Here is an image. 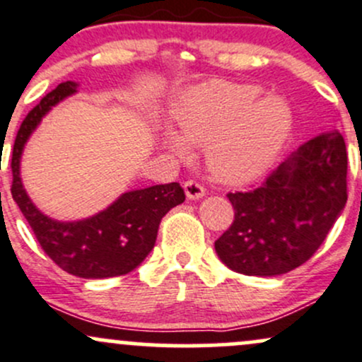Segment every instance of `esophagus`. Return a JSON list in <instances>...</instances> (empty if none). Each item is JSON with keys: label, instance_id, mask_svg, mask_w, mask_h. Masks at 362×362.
I'll list each match as a JSON object with an SVG mask.
<instances>
[{"label": "esophagus", "instance_id": "34e87169", "mask_svg": "<svg viewBox=\"0 0 362 362\" xmlns=\"http://www.w3.org/2000/svg\"><path fill=\"white\" fill-rule=\"evenodd\" d=\"M184 191H185V196H187V199H201V197L204 196V187L203 185H199L197 182H185L184 184Z\"/></svg>", "mask_w": 362, "mask_h": 362}]
</instances>
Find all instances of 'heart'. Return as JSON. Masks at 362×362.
<instances>
[{
    "label": "heart",
    "mask_w": 362,
    "mask_h": 362,
    "mask_svg": "<svg viewBox=\"0 0 362 362\" xmlns=\"http://www.w3.org/2000/svg\"><path fill=\"white\" fill-rule=\"evenodd\" d=\"M257 85L211 79L191 86L173 104L175 133L161 136L177 158L185 146H206V165L226 184H248L264 177L281 158L295 128L286 98L264 95Z\"/></svg>",
    "instance_id": "1"
}]
</instances>
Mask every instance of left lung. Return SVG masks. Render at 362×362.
<instances>
[{
    "instance_id": "8db88e82",
    "label": "left lung",
    "mask_w": 362,
    "mask_h": 362,
    "mask_svg": "<svg viewBox=\"0 0 362 362\" xmlns=\"http://www.w3.org/2000/svg\"><path fill=\"white\" fill-rule=\"evenodd\" d=\"M235 216L215 241L230 271L281 276L305 264L347 203V149L341 133H321L277 166L264 185L230 192Z\"/></svg>"
}]
</instances>
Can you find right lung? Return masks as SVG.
I'll use <instances>...</instances> for the list:
<instances>
[{
    "label": "right lung",
    "mask_w": 362,
    "mask_h": 362,
    "mask_svg": "<svg viewBox=\"0 0 362 362\" xmlns=\"http://www.w3.org/2000/svg\"><path fill=\"white\" fill-rule=\"evenodd\" d=\"M79 83H60L22 121L11 156V196L29 222L45 253L72 276L83 279H105L124 276L139 267L154 248L159 223L171 208L185 201L180 184L151 185L121 194L107 208L81 220L52 218L29 197L21 177L25 144L43 117L55 105L78 93Z\"/></svg>",
    "instance_id": "obj_1"
}]
</instances>
